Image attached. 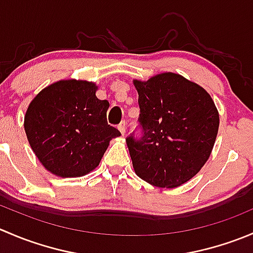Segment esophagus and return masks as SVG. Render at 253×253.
Wrapping results in <instances>:
<instances>
[{"label": "esophagus", "mask_w": 253, "mask_h": 253, "mask_svg": "<svg viewBox=\"0 0 253 253\" xmlns=\"http://www.w3.org/2000/svg\"><path fill=\"white\" fill-rule=\"evenodd\" d=\"M117 128L120 129V132H121L122 134H125V133H126V122H125V121H122L121 124L119 125V127H117Z\"/></svg>", "instance_id": "obj_1"}]
</instances>
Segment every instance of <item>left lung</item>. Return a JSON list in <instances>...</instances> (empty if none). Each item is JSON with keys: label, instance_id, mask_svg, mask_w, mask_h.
I'll return each instance as SVG.
<instances>
[{"label": "left lung", "instance_id": "left-lung-1", "mask_svg": "<svg viewBox=\"0 0 253 253\" xmlns=\"http://www.w3.org/2000/svg\"><path fill=\"white\" fill-rule=\"evenodd\" d=\"M133 83L141 136L132 132L126 142L134 171L158 187H177L208 160L218 134V110L202 86L180 75L162 73Z\"/></svg>", "mask_w": 253, "mask_h": 253}]
</instances>
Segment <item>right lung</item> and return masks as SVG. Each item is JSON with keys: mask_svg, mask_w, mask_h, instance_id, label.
<instances>
[{"mask_svg": "<svg viewBox=\"0 0 253 253\" xmlns=\"http://www.w3.org/2000/svg\"><path fill=\"white\" fill-rule=\"evenodd\" d=\"M96 85L60 81L42 89L29 104L24 129L45 169L61 177H78L95 169L109 142L121 136L106 121L108 100H99Z\"/></svg>", "mask_w": 253, "mask_h": 253, "instance_id": "obj_1", "label": "right lung"}]
</instances>
